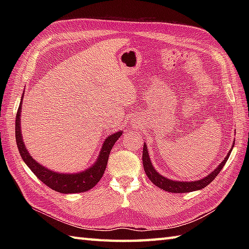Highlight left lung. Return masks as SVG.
Masks as SVG:
<instances>
[{"mask_svg": "<svg viewBox=\"0 0 249 249\" xmlns=\"http://www.w3.org/2000/svg\"><path fill=\"white\" fill-rule=\"evenodd\" d=\"M233 145L234 143L232 144V149H233ZM231 151L232 150L229 151L228 154H227V156L224 158V160L221 161L217 166V168H215L214 170L209 174V176H206L203 178H200L198 181H190V182L173 181V179L167 178L166 177L161 176L160 172H157L151 161L149 151H147V146L145 142L143 144V152H142V161H143V168L147 178H149L151 179V182L154 185H156L157 187H160L169 193H190V192H195V190H200L206 187L216 177L218 176V173L220 172L221 169L224 168L227 160H228Z\"/></svg>", "mask_w": 249, "mask_h": 249, "instance_id": "1", "label": "left lung"}]
</instances>
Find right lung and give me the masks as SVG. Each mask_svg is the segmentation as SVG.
Masks as SVG:
<instances>
[{"mask_svg": "<svg viewBox=\"0 0 249 249\" xmlns=\"http://www.w3.org/2000/svg\"><path fill=\"white\" fill-rule=\"evenodd\" d=\"M24 92L21 96L20 105L18 108L17 115H16V141L21 157L26 163L31 171L38 178L47 186L62 194H76L88 192L96 185L99 179L104 176L108 163V158L111 149L116 141L119 140L123 131H116V133L109 135L105 139L102 145V149L98 154L97 160L91 167L77 173H62L52 171L51 169L40 165L37 162L29 153L24 144L22 131H21V109H22V100Z\"/></svg>", "mask_w": 249, "mask_h": 249, "instance_id": "obj_1", "label": "right lung"}]
</instances>
